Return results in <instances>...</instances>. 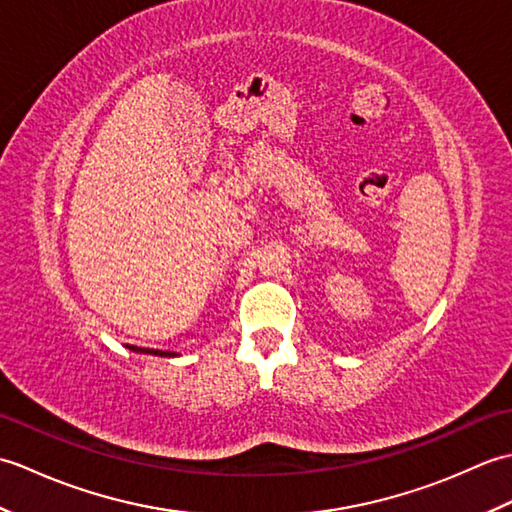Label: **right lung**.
I'll return each mask as SVG.
<instances>
[{
	"mask_svg": "<svg viewBox=\"0 0 512 512\" xmlns=\"http://www.w3.org/2000/svg\"><path fill=\"white\" fill-rule=\"evenodd\" d=\"M132 350H138V347H132ZM138 352H149V354H158V356H176L173 352H154V350H138Z\"/></svg>",
	"mask_w": 512,
	"mask_h": 512,
	"instance_id": "1",
	"label": "right lung"
}]
</instances>
